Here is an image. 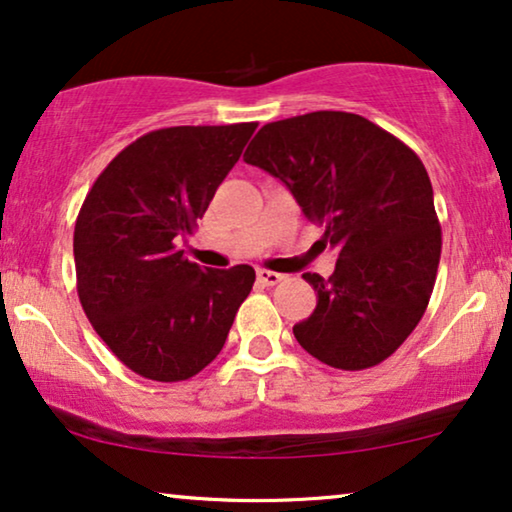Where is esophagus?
Returning <instances> with one entry per match:
<instances>
[{"instance_id":"esophagus-1","label":"esophagus","mask_w":512,"mask_h":512,"mask_svg":"<svg viewBox=\"0 0 512 512\" xmlns=\"http://www.w3.org/2000/svg\"><path fill=\"white\" fill-rule=\"evenodd\" d=\"M256 277L263 286H275L284 279V275H279V272H270V270H258Z\"/></svg>"}]
</instances>
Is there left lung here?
Returning a JSON list of instances; mask_svg holds the SVG:
<instances>
[{"label": "left lung", "mask_w": 512, "mask_h": 512, "mask_svg": "<svg viewBox=\"0 0 512 512\" xmlns=\"http://www.w3.org/2000/svg\"><path fill=\"white\" fill-rule=\"evenodd\" d=\"M244 160L282 179L338 249L331 277L303 275L317 307L293 326L300 347L340 370L389 359L424 317L443 247L417 153L359 114L312 111L263 125Z\"/></svg>", "instance_id": "1"}]
</instances>
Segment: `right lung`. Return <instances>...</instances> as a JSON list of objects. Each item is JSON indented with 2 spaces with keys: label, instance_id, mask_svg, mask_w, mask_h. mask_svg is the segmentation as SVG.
Returning <instances> with one entry per match:
<instances>
[{
  "label": "right lung",
  "instance_id": "obj_1",
  "mask_svg": "<svg viewBox=\"0 0 512 512\" xmlns=\"http://www.w3.org/2000/svg\"><path fill=\"white\" fill-rule=\"evenodd\" d=\"M258 123L146 132L95 179L74 226L76 291L116 359L156 382L209 366L254 286L251 265L202 270L177 249Z\"/></svg>",
  "mask_w": 512,
  "mask_h": 512
}]
</instances>
